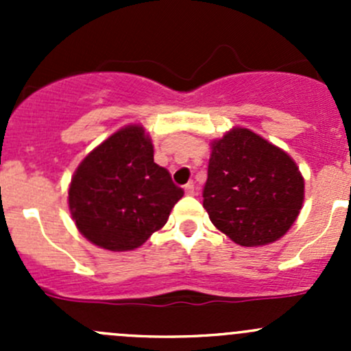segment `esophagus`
<instances>
[{
    "instance_id": "34e87169",
    "label": "esophagus",
    "mask_w": 351,
    "mask_h": 351,
    "mask_svg": "<svg viewBox=\"0 0 351 351\" xmlns=\"http://www.w3.org/2000/svg\"><path fill=\"white\" fill-rule=\"evenodd\" d=\"M185 193H186V195H190V197L195 195L197 190H195V185H193V182L186 183V185H185Z\"/></svg>"
}]
</instances>
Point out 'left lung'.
Returning a JSON list of instances; mask_svg holds the SVG:
<instances>
[{
    "instance_id": "8db88e82",
    "label": "left lung",
    "mask_w": 351,
    "mask_h": 351,
    "mask_svg": "<svg viewBox=\"0 0 351 351\" xmlns=\"http://www.w3.org/2000/svg\"><path fill=\"white\" fill-rule=\"evenodd\" d=\"M304 204L297 162L246 127L210 141L204 208L212 224L241 246H265L292 228Z\"/></svg>"
}]
</instances>
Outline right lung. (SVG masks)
Returning <instances> with one entry per match:
<instances>
[{
    "mask_svg": "<svg viewBox=\"0 0 351 351\" xmlns=\"http://www.w3.org/2000/svg\"><path fill=\"white\" fill-rule=\"evenodd\" d=\"M183 197L141 123L122 127L84 156L67 190L77 231L95 246L130 251L166 224Z\"/></svg>",
    "mask_w": 351,
    "mask_h": 351,
    "instance_id": "1",
    "label": "right lung"
}]
</instances>
